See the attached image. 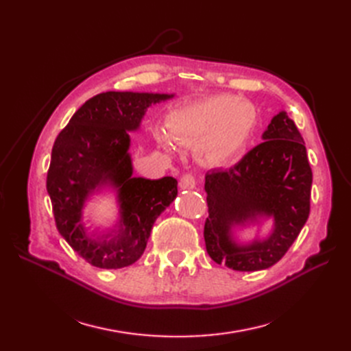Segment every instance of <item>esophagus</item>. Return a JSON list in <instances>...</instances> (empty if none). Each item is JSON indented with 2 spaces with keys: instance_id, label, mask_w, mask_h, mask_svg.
Masks as SVG:
<instances>
[{
  "instance_id": "34e87169",
  "label": "esophagus",
  "mask_w": 351,
  "mask_h": 351,
  "mask_svg": "<svg viewBox=\"0 0 351 351\" xmlns=\"http://www.w3.org/2000/svg\"><path fill=\"white\" fill-rule=\"evenodd\" d=\"M180 189H195L196 187V177L193 174H183L182 178H180Z\"/></svg>"
}]
</instances>
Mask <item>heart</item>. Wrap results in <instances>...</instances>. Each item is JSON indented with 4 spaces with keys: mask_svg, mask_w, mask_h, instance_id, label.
I'll list each match as a JSON object with an SVG mask.
<instances>
[{
    "mask_svg": "<svg viewBox=\"0 0 351 351\" xmlns=\"http://www.w3.org/2000/svg\"><path fill=\"white\" fill-rule=\"evenodd\" d=\"M246 102L231 95H215L183 105L168 117L167 129L180 142L199 141V151L212 162H222L246 142L253 119ZM167 142V137L162 136Z\"/></svg>",
    "mask_w": 351,
    "mask_h": 351,
    "instance_id": "1",
    "label": "heart"
}]
</instances>
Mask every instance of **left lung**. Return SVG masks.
Segmentation results:
<instances>
[{"mask_svg":"<svg viewBox=\"0 0 351 351\" xmlns=\"http://www.w3.org/2000/svg\"><path fill=\"white\" fill-rule=\"evenodd\" d=\"M254 146L230 169L205 176L209 217L204 237L210 259L234 271H261L277 263L290 249L311 212L312 169L303 137L281 111ZM274 217L273 234L240 247L232 227Z\"/></svg>","mask_w":351,"mask_h":351,"instance_id":"8db88e82","label":"left lung"}]
</instances>
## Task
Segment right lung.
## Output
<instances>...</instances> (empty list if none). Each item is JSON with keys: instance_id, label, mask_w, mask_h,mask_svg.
I'll use <instances>...</instances> for the list:
<instances>
[{"instance_id": "1", "label": "right lung", "mask_w": 351, "mask_h": 351, "mask_svg": "<svg viewBox=\"0 0 351 351\" xmlns=\"http://www.w3.org/2000/svg\"><path fill=\"white\" fill-rule=\"evenodd\" d=\"M167 93L104 92L73 114L52 146L47 190L60 234L97 268L119 269L142 256L156 218L177 196V180L133 177L129 132ZM104 185L117 189L119 228L93 239L81 226L84 202Z\"/></svg>"}]
</instances>
